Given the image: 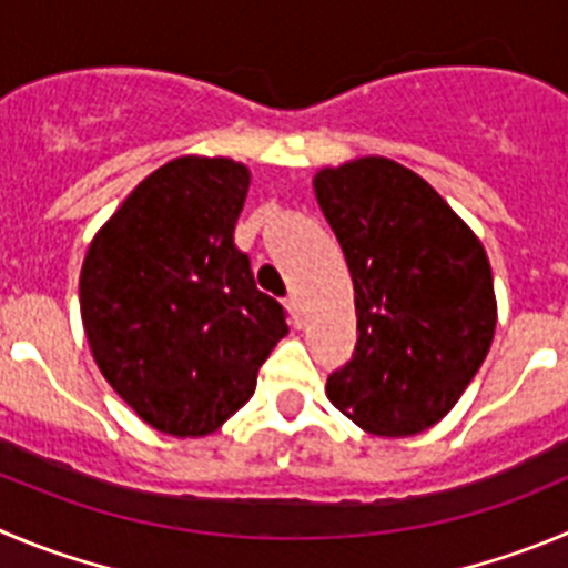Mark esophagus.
<instances>
[{"mask_svg": "<svg viewBox=\"0 0 568 568\" xmlns=\"http://www.w3.org/2000/svg\"><path fill=\"white\" fill-rule=\"evenodd\" d=\"M285 311H288V316H291V320H294V325H300V322H302L300 296H296V294H288V296H285Z\"/></svg>", "mask_w": 568, "mask_h": 568, "instance_id": "34e87169", "label": "esophagus"}]
</instances>
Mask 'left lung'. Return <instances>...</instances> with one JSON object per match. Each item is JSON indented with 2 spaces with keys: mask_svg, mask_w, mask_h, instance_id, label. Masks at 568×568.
Masks as SVG:
<instances>
[{
  "mask_svg": "<svg viewBox=\"0 0 568 568\" xmlns=\"http://www.w3.org/2000/svg\"><path fill=\"white\" fill-rule=\"evenodd\" d=\"M314 193L356 291L358 342L327 397L358 428L412 437L443 420L496 333L485 246L423 176L386 156L322 168Z\"/></svg>",
  "mask_w": 568,
  "mask_h": 568,
  "instance_id": "8db88e82",
  "label": "left lung"
}]
</instances>
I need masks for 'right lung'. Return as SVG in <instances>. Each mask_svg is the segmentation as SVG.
<instances>
[{
  "instance_id": "right-lung-1",
  "label": "right lung",
  "mask_w": 568,
  "mask_h": 568,
  "mask_svg": "<svg viewBox=\"0 0 568 568\" xmlns=\"http://www.w3.org/2000/svg\"><path fill=\"white\" fill-rule=\"evenodd\" d=\"M246 164L179 156L142 179L98 230L81 268V320L94 364L140 420L206 437L257 386L288 333L235 246Z\"/></svg>"
}]
</instances>
